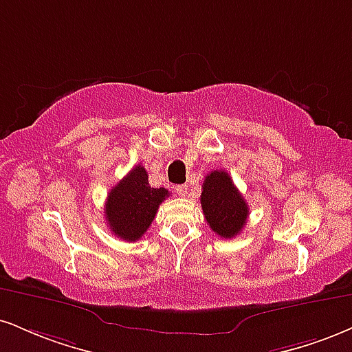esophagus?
Returning <instances> with one entry per match:
<instances>
[{
  "label": "esophagus",
  "mask_w": 352,
  "mask_h": 352,
  "mask_svg": "<svg viewBox=\"0 0 352 352\" xmlns=\"http://www.w3.org/2000/svg\"><path fill=\"white\" fill-rule=\"evenodd\" d=\"M187 185H177L175 193L179 195V197H185V195H187Z\"/></svg>",
  "instance_id": "obj_1"
}]
</instances>
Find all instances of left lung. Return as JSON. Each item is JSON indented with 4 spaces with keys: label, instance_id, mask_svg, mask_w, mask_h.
Returning <instances> with one entry per match:
<instances>
[{
    "label": "left lung",
    "instance_id": "8db88e82",
    "mask_svg": "<svg viewBox=\"0 0 352 352\" xmlns=\"http://www.w3.org/2000/svg\"><path fill=\"white\" fill-rule=\"evenodd\" d=\"M201 208L210 228L224 239L243 231L249 206L226 170H213L201 187Z\"/></svg>",
    "mask_w": 352,
    "mask_h": 352
}]
</instances>
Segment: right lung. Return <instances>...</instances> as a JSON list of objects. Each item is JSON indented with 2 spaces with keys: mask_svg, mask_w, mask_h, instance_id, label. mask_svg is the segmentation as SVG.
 Masks as SVG:
<instances>
[{
  "mask_svg": "<svg viewBox=\"0 0 352 352\" xmlns=\"http://www.w3.org/2000/svg\"><path fill=\"white\" fill-rule=\"evenodd\" d=\"M167 197L168 190L152 188L146 168L135 165L109 190L104 208L109 230L114 236L129 243L141 239L154 221L159 205Z\"/></svg>",
  "mask_w": 352,
  "mask_h": 352,
  "instance_id": "right-lung-1",
  "label": "right lung"
}]
</instances>
